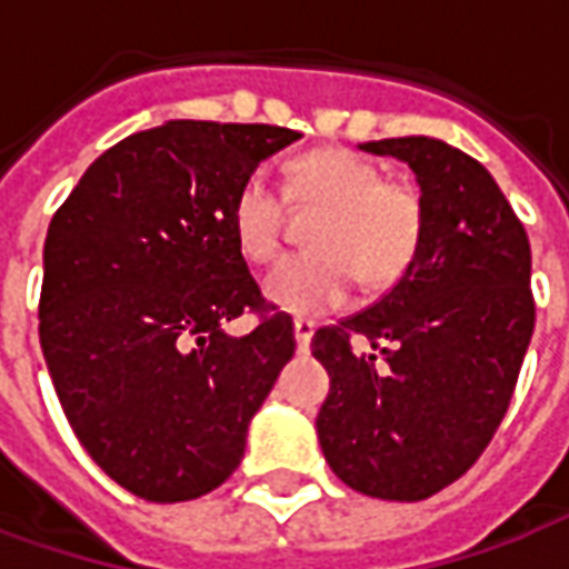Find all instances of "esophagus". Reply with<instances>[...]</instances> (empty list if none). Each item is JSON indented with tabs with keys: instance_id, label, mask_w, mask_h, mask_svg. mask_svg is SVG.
Here are the masks:
<instances>
[{
	"instance_id": "34e87169",
	"label": "esophagus",
	"mask_w": 569,
	"mask_h": 569,
	"mask_svg": "<svg viewBox=\"0 0 569 569\" xmlns=\"http://www.w3.org/2000/svg\"><path fill=\"white\" fill-rule=\"evenodd\" d=\"M292 332H296V345L298 350L305 353L310 347V338H313V322L310 320H296L292 322Z\"/></svg>"
}]
</instances>
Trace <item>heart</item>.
<instances>
[{
  "instance_id": "obj_1",
  "label": "heart",
  "mask_w": 569,
  "mask_h": 569,
  "mask_svg": "<svg viewBox=\"0 0 569 569\" xmlns=\"http://www.w3.org/2000/svg\"><path fill=\"white\" fill-rule=\"evenodd\" d=\"M286 198L320 207L310 224L313 252L280 261L264 277V298L298 317L341 308L353 273L366 289H387L411 268L423 237L418 191L387 182L378 163L347 149H317L289 163ZM240 256L256 264L280 252L283 203L261 173H249L228 212Z\"/></svg>"
}]
</instances>
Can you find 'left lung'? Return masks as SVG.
<instances>
[{"label":"left lung","mask_w":569,"mask_h":569,"mask_svg":"<svg viewBox=\"0 0 569 569\" xmlns=\"http://www.w3.org/2000/svg\"><path fill=\"white\" fill-rule=\"evenodd\" d=\"M359 149L411 167L423 237L381 301L313 335L329 371L317 436L347 488L415 502L463 476L509 408L537 317L530 243L466 151L432 137ZM353 340L370 350L353 351Z\"/></svg>","instance_id":"1"}]
</instances>
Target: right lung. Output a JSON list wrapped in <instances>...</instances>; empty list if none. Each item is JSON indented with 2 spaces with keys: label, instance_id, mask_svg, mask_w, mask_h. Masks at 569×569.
Segmentation results:
<instances>
[{
  "label": "right lung",
  "instance_id": "1",
  "mask_svg": "<svg viewBox=\"0 0 569 569\" xmlns=\"http://www.w3.org/2000/svg\"><path fill=\"white\" fill-rule=\"evenodd\" d=\"M301 133L163 121L84 170L44 237L39 341L72 432L149 502L198 500L243 460L296 353L228 224L249 173ZM261 309L249 336L223 326Z\"/></svg>",
  "mask_w": 569,
  "mask_h": 569
}]
</instances>
